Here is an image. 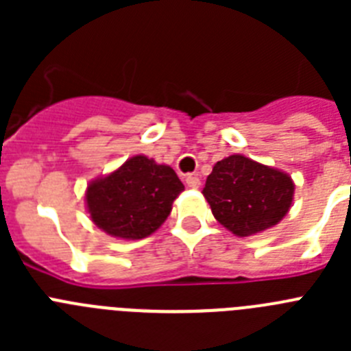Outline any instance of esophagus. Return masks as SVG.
Wrapping results in <instances>:
<instances>
[{
	"label": "esophagus",
	"mask_w": 351,
	"mask_h": 351,
	"mask_svg": "<svg viewBox=\"0 0 351 351\" xmlns=\"http://www.w3.org/2000/svg\"><path fill=\"white\" fill-rule=\"evenodd\" d=\"M186 184H188V188H191V190H198L202 182H200V179H198L197 176H193V173H191V176H188V178H186Z\"/></svg>",
	"instance_id": "34e87169"
}]
</instances>
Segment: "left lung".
<instances>
[{"instance_id":"1","label":"left lung","mask_w":351,"mask_h":351,"mask_svg":"<svg viewBox=\"0 0 351 351\" xmlns=\"http://www.w3.org/2000/svg\"><path fill=\"white\" fill-rule=\"evenodd\" d=\"M295 184L288 173L243 154L218 161L207 176L204 197L214 218L239 237L258 234L287 216Z\"/></svg>"}]
</instances>
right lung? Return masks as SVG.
I'll use <instances>...</instances> for the list:
<instances>
[{"instance_id": "add662e5", "label": "right lung", "mask_w": 351, "mask_h": 351, "mask_svg": "<svg viewBox=\"0 0 351 351\" xmlns=\"http://www.w3.org/2000/svg\"><path fill=\"white\" fill-rule=\"evenodd\" d=\"M182 190L184 184L173 169L137 154L89 182L86 206L91 221L105 234L137 241L163 225Z\"/></svg>"}]
</instances>
